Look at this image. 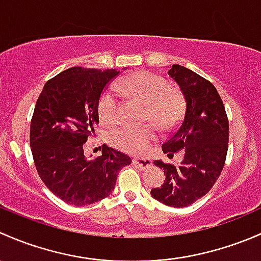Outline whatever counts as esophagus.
<instances>
[{
  "label": "esophagus",
  "instance_id": "obj_1",
  "mask_svg": "<svg viewBox=\"0 0 261 261\" xmlns=\"http://www.w3.org/2000/svg\"><path fill=\"white\" fill-rule=\"evenodd\" d=\"M133 163L138 166L141 170H148L152 167V161L149 158H134Z\"/></svg>",
  "mask_w": 261,
  "mask_h": 261
}]
</instances>
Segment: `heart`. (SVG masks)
<instances>
[{
    "mask_svg": "<svg viewBox=\"0 0 261 261\" xmlns=\"http://www.w3.org/2000/svg\"><path fill=\"white\" fill-rule=\"evenodd\" d=\"M119 90L144 104H148L147 119L153 120L161 129L170 130L178 123L184 111V101L177 91L170 90L165 77L152 71H138L127 75L119 83ZM115 87H108L98 101V114L101 123L113 125L120 118V93ZM155 139L152 124L142 127H120L109 133V142L115 148L139 154Z\"/></svg>",
    "mask_w": 261,
    "mask_h": 261,
    "instance_id": "heart-1",
    "label": "heart"
}]
</instances>
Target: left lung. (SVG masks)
Masks as SVG:
<instances>
[{"instance_id":"1","label":"left lung","mask_w":261,"mask_h":261,"mask_svg":"<svg viewBox=\"0 0 261 261\" xmlns=\"http://www.w3.org/2000/svg\"><path fill=\"white\" fill-rule=\"evenodd\" d=\"M168 74L184 94L185 113L162 149L168 157L182 150L184 160L177 166L154 161L165 171L166 181L150 195L167 206L186 207L203 197L221 174L229 147V119L211 82L177 64Z\"/></svg>"}]
</instances>
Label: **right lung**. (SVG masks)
I'll return each mask as SVG.
<instances>
[{"mask_svg":"<svg viewBox=\"0 0 261 261\" xmlns=\"http://www.w3.org/2000/svg\"><path fill=\"white\" fill-rule=\"evenodd\" d=\"M119 72L75 66L47 80L37 98L30 125L35 166L45 186L69 205L108 197L118 172L132 162L106 144L95 160H87L83 149L99 124V98Z\"/></svg>","mask_w":261,"mask_h":261,"instance_id":"1","label":"right lung"}]
</instances>
